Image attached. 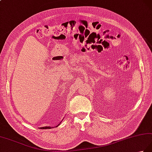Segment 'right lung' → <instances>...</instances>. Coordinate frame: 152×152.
<instances>
[{
	"instance_id": "add662e5",
	"label": "right lung",
	"mask_w": 152,
	"mask_h": 152,
	"mask_svg": "<svg viewBox=\"0 0 152 152\" xmlns=\"http://www.w3.org/2000/svg\"><path fill=\"white\" fill-rule=\"evenodd\" d=\"M58 125H59V124H58V125L56 126V127H57ZM51 128H52V127H50V126H49H49H45V127H41V128H40V129H51Z\"/></svg>"
}]
</instances>
